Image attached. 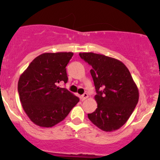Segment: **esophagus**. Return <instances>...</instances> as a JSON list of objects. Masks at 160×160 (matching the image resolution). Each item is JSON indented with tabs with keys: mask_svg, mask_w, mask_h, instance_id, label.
I'll list each match as a JSON object with an SVG mask.
<instances>
[{
	"mask_svg": "<svg viewBox=\"0 0 160 160\" xmlns=\"http://www.w3.org/2000/svg\"><path fill=\"white\" fill-rule=\"evenodd\" d=\"M80 98H81V100L82 101H84V100H85V99H86V98H88V94H87V93H84L83 95H81V97H80Z\"/></svg>",
	"mask_w": 160,
	"mask_h": 160,
	"instance_id": "1",
	"label": "esophagus"
}]
</instances>
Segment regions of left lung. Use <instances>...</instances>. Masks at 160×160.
I'll list each match as a JSON object with an SVG mask.
<instances>
[{"label": "left lung", "instance_id": "8db88e82", "mask_svg": "<svg viewBox=\"0 0 160 160\" xmlns=\"http://www.w3.org/2000/svg\"><path fill=\"white\" fill-rule=\"evenodd\" d=\"M92 66L97 95L96 110L88 118L104 132L122 127L135 110L139 98L137 85L126 66L120 60L93 52L79 53Z\"/></svg>", "mask_w": 160, "mask_h": 160}]
</instances>
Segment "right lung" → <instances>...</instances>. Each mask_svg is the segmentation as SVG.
I'll return each instance as SVG.
<instances>
[{"label":"right lung","instance_id":"right-lung-1","mask_svg":"<svg viewBox=\"0 0 160 160\" xmlns=\"http://www.w3.org/2000/svg\"><path fill=\"white\" fill-rule=\"evenodd\" d=\"M74 53L45 52L36 57L18 82L20 102L28 117L40 127L49 128L67 117L80 99L57 86L68 82L66 66Z\"/></svg>","mask_w":160,"mask_h":160}]
</instances>
